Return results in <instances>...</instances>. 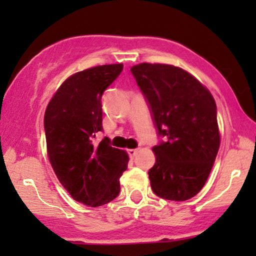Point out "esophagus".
<instances>
[{"mask_svg":"<svg viewBox=\"0 0 256 256\" xmlns=\"http://www.w3.org/2000/svg\"><path fill=\"white\" fill-rule=\"evenodd\" d=\"M138 149H129L128 150V155H129V157H130V158H134V157L138 155Z\"/></svg>","mask_w":256,"mask_h":256,"instance_id":"obj_1","label":"esophagus"}]
</instances>
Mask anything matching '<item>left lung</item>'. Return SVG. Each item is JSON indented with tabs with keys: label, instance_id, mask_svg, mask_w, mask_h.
Returning <instances> with one entry per match:
<instances>
[{
	"label": "left lung",
	"instance_id": "obj_1",
	"mask_svg": "<svg viewBox=\"0 0 256 256\" xmlns=\"http://www.w3.org/2000/svg\"><path fill=\"white\" fill-rule=\"evenodd\" d=\"M130 71L163 138L152 148L156 163L148 171L154 194L188 200L205 185L219 150L216 101L180 68L143 62Z\"/></svg>",
	"mask_w": 256,
	"mask_h": 256
}]
</instances>
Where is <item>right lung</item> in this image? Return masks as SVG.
Here are the masks:
<instances>
[{
    "label": "right lung",
    "instance_id": "add662e5",
    "mask_svg": "<svg viewBox=\"0 0 256 256\" xmlns=\"http://www.w3.org/2000/svg\"><path fill=\"white\" fill-rule=\"evenodd\" d=\"M124 70L122 64L96 66L65 80L48 104L44 130L56 176L74 200L101 206L120 194L128 155L113 148L102 132L101 98Z\"/></svg>",
    "mask_w": 256,
    "mask_h": 256
}]
</instances>
